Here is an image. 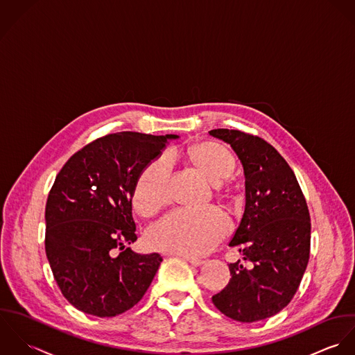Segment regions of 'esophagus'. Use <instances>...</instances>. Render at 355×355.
I'll list each match as a JSON object with an SVG mask.
<instances>
[{
    "label": "esophagus",
    "instance_id": "esophagus-1",
    "mask_svg": "<svg viewBox=\"0 0 355 355\" xmlns=\"http://www.w3.org/2000/svg\"><path fill=\"white\" fill-rule=\"evenodd\" d=\"M185 261H188L191 265H193V266H200V265H203L205 263V261H202V259H199V258H193V257H189V255H181Z\"/></svg>",
    "mask_w": 355,
    "mask_h": 355
}]
</instances>
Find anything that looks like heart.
<instances>
[{"mask_svg":"<svg viewBox=\"0 0 355 355\" xmlns=\"http://www.w3.org/2000/svg\"><path fill=\"white\" fill-rule=\"evenodd\" d=\"M175 155V150H171ZM189 159L213 182H220L234 170V157L218 142H202L188 150ZM173 170L171 157L163 153L149 162L133 189L135 209L152 215L168 200V184ZM230 227L226 214L215 207L200 210L178 209L164 215L146 232L150 248L171 254L200 257L211 251Z\"/></svg>","mask_w":355,"mask_h":355,"instance_id":"obj_1","label":"heart"}]
</instances>
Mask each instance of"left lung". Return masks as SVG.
<instances>
[{"mask_svg": "<svg viewBox=\"0 0 355 355\" xmlns=\"http://www.w3.org/2000/svg\"><path fill=\"white\" fill-rule=\"evenodd\" d=\"M210 136L227 142L245 177V209L230 247L240 261L229 263L232 279L213 296L215 307L240 322L269 318L291 302L310 257V214L297 180L269 142L240 130L215 129Z\"/></svg>", "mask_w": 355, "mask_h": 355, "instance_id": "obj_1", "label": "left lung"}]
</instances>
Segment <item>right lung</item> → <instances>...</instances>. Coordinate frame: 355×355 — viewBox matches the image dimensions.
Listing matches in <instances>:
<instances>
[{
  "label": "right lung",
  "instance_id": "1",
  "mask_svg": "<svg viewBox=\"0 0 355 355\" xmlns=\"http://www.w3.org/2000/svg\"><path fill=\"white\" fill-rule=\"evenodd\" d=\"M175 139L107 135L73 153L58 174L45 209V251L75 309L115 317L137 304L149 288L163 259L156 252L123 250L137 240L132 196L145 166Z\"/></svg>",
  "mask_w": 355,
  "mask_h": 355
}]
</instances>
